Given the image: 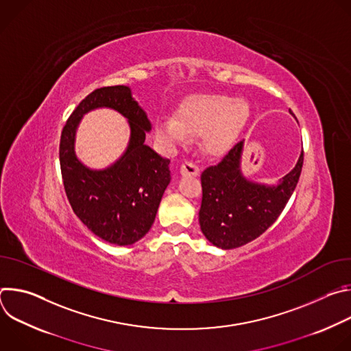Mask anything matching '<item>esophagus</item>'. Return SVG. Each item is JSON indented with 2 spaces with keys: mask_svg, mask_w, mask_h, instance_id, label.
<instances>
[{
  "mask_svg": "<svg viewBox=\"0 0 351 351\" xmlns=\"http://www.w3.org/2000/svg\"><path fill=\"white\" fill-rule=\"evenodd\" d=\"M180 175L186 176V175H191V176H198L199 175V168L193 164V162H184L180 167Z\"/></svg>",
  "mask_w": 351,
  "mask_h": 351,
  "instance_id": "1",
  "label": "esophagus"
}]
</instances>
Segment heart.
I'll return each instance as SVG.
<instances>
[{
    "label": "heart",
    "instance_id": "obj_1",
    "mask_svg": "<svg viewBox=\"0 0 351 351\" xmlns=\"http://www.w3.org/2000/svg\"><path fill=\"white\" fill-rule=\"evenodd\" d=\"M252 108L243 98L225 94H195L187 98L178 118L156 122V137L167 148L187 144L190 136L203 134V145L211 156H222L245 128Z\"/></svg>",
    "mask_w": 351,
    "mask_h": 351
}]
</instances>
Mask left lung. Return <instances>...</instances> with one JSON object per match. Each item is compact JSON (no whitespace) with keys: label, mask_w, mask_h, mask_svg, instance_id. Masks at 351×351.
Returning <instances> with one entry per match:
<instances>
[{"label":"left lung","mask_w":351,"mask_h":351,"mask_svg":"<svg viewBox=\"0 0 351 351\" xmlns=\"http://www.w3.org/2000/svg\"><path fill=\"white\" fill-rule=\"evenodd\" d=\"M243 141L223 160L202 173L203 199L198 213L202 232L214 245L230 250L261 236L280 215L303 168V149L295 167L276 184L247 179L241 169Z\"/></svg>","instance_id":"8db88e82"}]
</instances>
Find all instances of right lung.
Here are the masks:
<instances>
[{
    "label": "right lung",
    "mask_w": 351,
    "mask_h": 351,
    "mask_svg": "<svg viewBox=\"0 0 351 351\" xmlns=\"http://www.w3.org/2000/svg\"><path fill=\"white\" fill-rule=\"evenodd\" d=\"M97 108L119 112L131 128L125 153L104 170L86 167L74 149L75 130L82 115ZM149 130L152 122L128 86L94 90L76 107L62 129L60 162L71 207L95 236L115 245H130L145 236L171 182V161L144 144Z\"/></svg>",
    "instance_id": "right-lung-1"
}]
</instances>
